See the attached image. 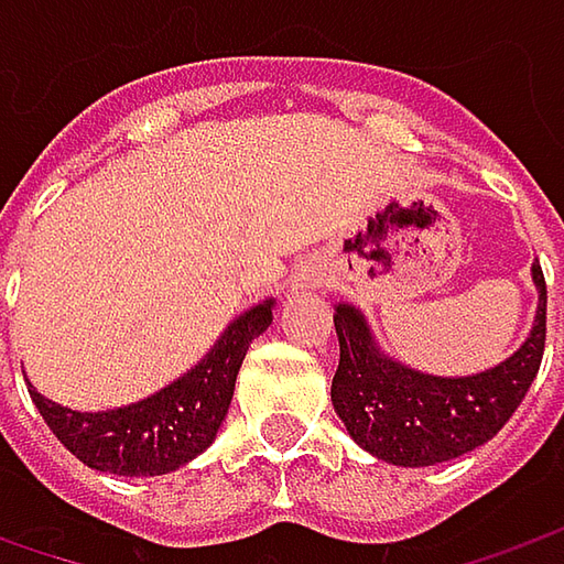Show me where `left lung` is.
<instances>
[{"label": "left lung", "mask_w": 564, "mask_h": 564, "mask_svg": "<svg viewBox=\"0 0 564 564\" xmlns=\"http://www.w3.org/2000/svg\"><path fill=\"white\" fill-rule=\"evenodd\" d=\"M540 307L531 338L506 364L465 379H440L392 364L370 341L355 307H338L333 404L348 433L382 462L426 467L492 440L518 411L546 348V279L533 267Z\"/></svg>", "instance_id": "1"}]
</instances>
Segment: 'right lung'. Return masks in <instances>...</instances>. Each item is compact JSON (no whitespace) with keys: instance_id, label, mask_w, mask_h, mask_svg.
<instances>
[{"instance_id":"obj_1","label":"right lung","mask_w":564,"mask_h":564,"mask_svg":"<svg viewBox=\"0 0 564 564\" xmlns=\"http://www.w3.org/2000/svg\"><path fill=\"white\" fill-rule=\"evenodd\" d=\"M270 323L272 301L257 304L228 326L226 336L187 377L156 392L153 399L119 411L80 414L43 399L33 386L28 392L58 443L87 467L119 477H160L187 465L216 440L248 345Z\"/></svg>"}]
</instances>
